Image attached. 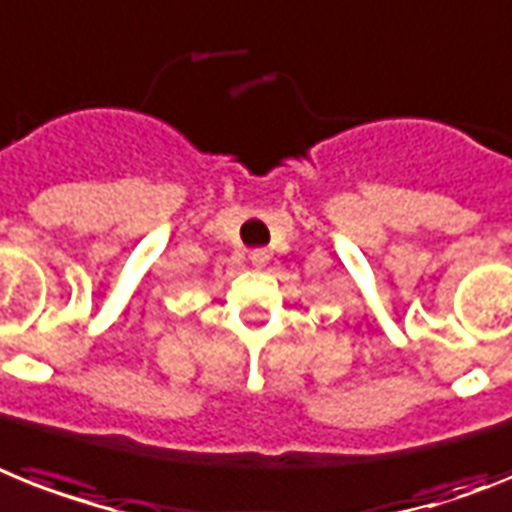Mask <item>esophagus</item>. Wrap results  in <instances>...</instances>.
I'll return each mask as SVG.
<instances>
[{
    "mask_svg": "<svg viewBox=\"0 0 512 512\" xmlns=\"http://www.w3.org/2000/svg\"><path fill=\"white\" fill-rule=\"evenodd\" d=\"M251 259L256 261V264H261V261H264L266 256H264V253H261V251H253V253H251Z\"/></svg>",
    "mask_w": 512,
    "mask_h": 512,
    "instance_id": "34e87169",
    "label": "esophagus"
}]
</instances>
